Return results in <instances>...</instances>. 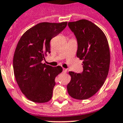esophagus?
<instances>
[{"instance_id":"obj_1","label":"esophagus","mask_w":123,"mask_h":123,"mask_svg":"<svg viewBox=\"0 0 123 123\" xmlns=\"http://www.w3.org/2000/svg\"><path fill=\"white\" fill-rule=\"evenodd\" d=\"M67 71H68V69H67L63 68V73H66Z\"/></svg>"}]
</instances>
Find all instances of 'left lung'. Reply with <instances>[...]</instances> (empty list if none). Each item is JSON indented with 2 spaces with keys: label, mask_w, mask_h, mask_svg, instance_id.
<instances>
[{
  "label": "left lung",
  "mask_w": 123,
  "mask_h": 123,
  "mask_svg": "<svg viewBox=\"0 0 123 123\" xmlns=\"http://www.w3.org/2000/svg\"><path fill=\"white\" fill-rule=\"evenodd\" d=\"M77 40L76 56L83 60L81 73L69 71L71 80L67 86L69 95L78 100L92 97L103 85L109 69L110 51L107 38L95 24L86 19L69 22Z\"/></svg>",
  "instance_id": "left-lung-1"
}]
</instances>
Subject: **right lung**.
I'll return each instance as SVG.
<instances>
[{
	"label": "right lung",
	"instance_id": "add662e5",
	"mask_svg": "<svg viewBox=\"0 0 123 123\" xmlns=\"http://www.w3.org/2000/svg\"><path fill=\"white\" fill-rule=\"evenodd\" d=\"M67 22L40 23L23 35L13 58L15 78L22 93L31 101L44 103L52 97L55 78L62 67L42 63L50 53V42L66 27Z\"/></svg>",
	"mask_w": 123,
	"mask_h": 123
}]
</instances>
